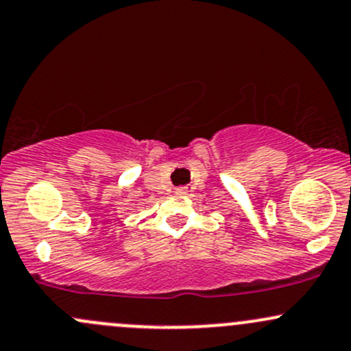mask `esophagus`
<instances>
[{
	"label": "esophagus",
	"instance_id": "obj_1",
	"mask_svg": "<svg viewBox=\"0 0 351 351\" xmlns=\"http://www.w3.org/2000/svg\"><path fill=\"white\" fill-rule=\"evenodd\" d=\"M182 191H184V189H179V191H177V192H182Z\"/></svg>",
	"mask_w": 351,
	"mask_h": 351
}]
</instances>
